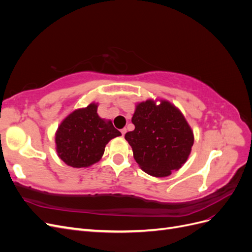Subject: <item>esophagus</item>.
<instances>
[{"instance_id": "34e87169", "label": "esophagus", "mask_w": 252, "mask_h": 252, "mask_svg": "<svg viewBox=\"0 0 252 252\" xmlns=\"http://www.w3.org/2000/svg\"><path fill=\"white\" fill-rule=\"evenodd\" d=\"M121 133H122V135H125V133H126V128H123V129H121Z\"/></svg>"}]
</instances>
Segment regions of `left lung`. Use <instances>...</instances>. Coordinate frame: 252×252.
I'll return each mask as SVG.
<instances>
[{
  "mask_svg": "<svg viewBox=\"0 0 252 252\" xmlns=\"http://www.w3.org/2000/svg\"><path fill=\"white\" fill-rule=\"evenodd\" d=\"M134 130L125 134L141 168L157 178L180 169L190 155L193 133L184 116L167 101L140 103L132 117Z\"/></svg>",
  "mask_w": 252,
  "mask_h": 252,
  "instance_id": "1",
  "label": "left lung"
}]
</instances>
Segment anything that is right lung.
I'll return each mask as SVG.
<instances>
[{"instance_id":"right-lung-1","label":"right lung","mask_w":252,"mask_h":252,"mask_svg":"<svg viewBox=\"0 0 252 252\" xmlns=\"http://www.w3.org/2000/svg\"><path fill=\"white\" fill-rule=\"evenodd\" d=\"M96 104L74 110L58 128L57 151L60 158L74 168L89 167L100 161L105 146L121 135L110 121L97 116Z\"/></svg>"}]
</instances>
